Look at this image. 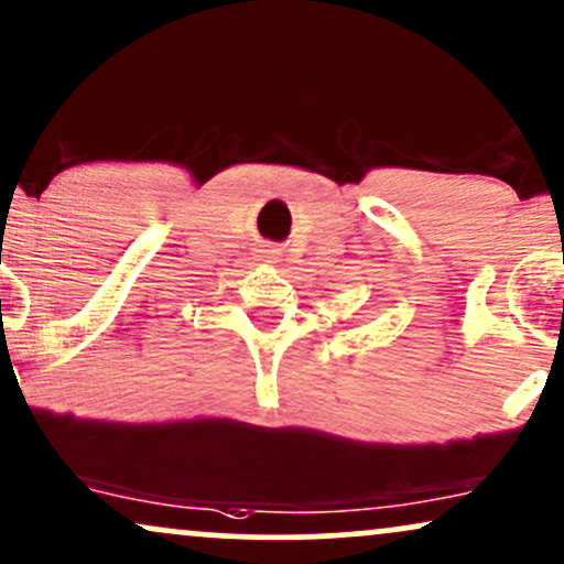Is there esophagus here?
Segmentation results:
<instances>
[{
    "label": "esophagus",
    "mask_w": 564,
    "mask_h": 564,
    "mask_svg": "<svg viewBox=\"0 0 564 564\" xmlns=\"http://www.w3.org/2000/svg\"><path fill=\"white\" fill-rule=\"evenodd\" d=\"M278 254H281V252H278V249H273V247L262 249V260H265V262H278V260H281Z\"/></svg>",
    "instance_id": "obj_1"
}]
</instances>
